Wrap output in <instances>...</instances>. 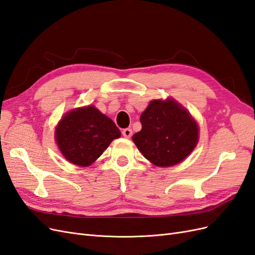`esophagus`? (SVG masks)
Wrapping results in <instances>:
<instances>
[{"instance_id": "34e87169", "label": "esophagus", "mask_w": 255, "mask_h": 255, "mask_svg": "<svg viewBox=\"0 0 255 255\" xmlns=\"http://www.w3.org/2000/svg\"><path fill=\"white\" fill-rule=\"evenodd\" d=\"M132 134H133V130H132V128H125L122 130V135L127 137V138H129L130 136H132Z\"/></svg>"}]
</instances>
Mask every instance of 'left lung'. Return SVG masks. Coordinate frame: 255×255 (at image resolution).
Returning <instances> with one entry per match:
<instances>
[{"mask_svg": "<svg viewBox=\"0 0 255 255\" xmlns=\"http://www.w3.org/2000/svg\"><path fill=\"white\" fill-rule=\"evenodd\" d=\"M141 130L132 139L142 155L158 167L181 163L196 148L199 128L173 99L153 100L140 116Z\"/></svg>", "mask_w": 255, "mask_h": 255, "instance_id": "left-lung-1", "label": "left lung"}]
</instances>
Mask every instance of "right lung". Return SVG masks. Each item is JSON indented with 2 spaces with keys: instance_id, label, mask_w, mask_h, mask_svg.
I'll return each mask as SVG.
<instances>
[{
  "instance_id": "right-lung-1",
  "label": "right lung",
  "mask_w": 255,
  "mask_h": 255,
  "mask_svg": "<svg viewBox=\"0 0 255 255\" xmlns=\"http://www.w3.org/2000/svg\"><path fill=\"white\" fill-rule=\"evenodd\" d=\"M120 136L114 121L92 105L67 113L55 129L61 154L80 167L90 166Z\"/></svg>"
}]
</instances>
